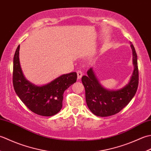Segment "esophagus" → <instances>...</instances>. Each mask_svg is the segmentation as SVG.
<instances>
[{"instance_id":"34e87169","label":"esophagus","mask_w":151,"mask_h":151,"mask_svg":"<svg viewBox=\"0 0 151 151\" xmlns=\"http://www.w3.org/2000/svg\"><path fill=\"white\" fill-rule=\"evenodd\" d=\"M76 73H77V78H78V80L81 79L82 75H83L82 72L81 71V70H78V71L76 72Z\"/></svg>"}]
</instances>
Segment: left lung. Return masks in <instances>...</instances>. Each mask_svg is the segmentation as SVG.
Instances as JSON below:
<instances>
[{"mask_svg": "<svg viewBox=\"0 0 151 151\" xmlns=\"http://www.w3.org/2000/svg\"><path fill=\"white\" fill-rule=\"evenodd\" d=\"M130 44L134 71L130 81L123 88L117 90H110L104 88L92 67L88 70L87 76L82 77L85 88L86 103L90 111L97 116L108 117L117 114L129 103L136 94L139 83L138 67L137 54L133 45Z\"/></svg>", "mask_w": 151, "mask_h": 151, "instance_id": "left-lung-1", "label": "left lung"}]
</instances>
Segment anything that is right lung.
Masks as SVG:
<instances>
[{
	"label": "right lung",
	"mask_w": 151,
	"mask_h": 151,
	"mask_svg": "<svg viewBox=\"0 0 151 151\" xmlns=\"http://www.w3.org/2000/svg\"><path fill=\"white\" fill-rule=\"evenodd\" d=\"M19 45L14 57L13 85L16 94L27 108L41 116H52L62 108L63 93L76 82L77 75L73 72L64 74L43 86L28 81L22 73L19 62Z\"/></svg>",
	"instance_id": "obj_1"
}]
</instances>
